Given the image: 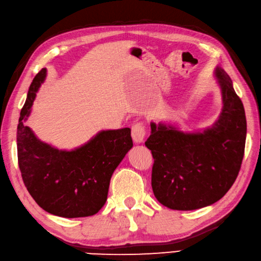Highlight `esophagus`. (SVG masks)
I'll list each match as a JSON object with an SVG mask.
<instances>
[{
    "instance_id": "34e87169",
    "label": "esophagus",
    "mask_w": 261,
    "mask_h": 261,
    "mask_svg": "<svg viewBox=\"0 0 261 261\" xmlns=\"http://www.w3.org/2000/svg\"><path fill=\"white\" fill-rule=\"evenodd\" d=\"M146 134L145 124L142 121H137V123L133 124L132 126V137L135 143H142L144 140V136Z\"/></svg>"
}]
</instances>
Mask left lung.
I'll use <instances>...</instances> for the list:
<instances>
[{
  "label": "left lung",
  "mask_w": 261,
  "mask_h": 261,
  "mask_svg": "<svg viewBox=\"0 0 261 261\" xmlns=\"http://www.w3.org/2000/svg\"><path fill=\"white\" fill-rule=\"evenodd\" d=\"M223 110L210 129L185 134L173 127L151 124L145 145L151 150L152 189L171 210L191 211L214 204L234 184L241 169L247 136L243 103L230 76L216 68Z\"/></svg>",
  "instance_id": "1"
}]
</instances>
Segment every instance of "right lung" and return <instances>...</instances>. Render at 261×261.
Here are the masks:
<instances>
[{
	"label": "right lung",
	"instance_id": "add662e5",
	"mask_svg": "<svg viewBox=\"0 0 261 261\" xmlns=\"http://www.w3.org/2000/svg\"><path fill=\"white\" fill-rule=\"evenodd\" d=\"M46 70L30 84L20 113L17 145L21 177L42 210L57 216H92L107 200L115 169L133 146L130 128L103 130L74 151H58L35 136L24 121Z\"/></svg>",
	"mask_w": 261,
	"mask_h": 261
}]
</instances>
